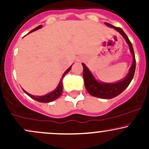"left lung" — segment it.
Returning <instances> with one entry per match:
<instances>
[{
    "label": "left lung",
    "instance_id": "1",
    "mask_svg": "<svg viewBox=\"0 0 149 149\" xmlns=\"http://www.w3.org/2000/svg\"><path fill=\"white\" fill-rule=\"evenodd\" d=\"M105 24L109 27H111V28H113L118 32H119V33H120V35L124 38L127 45H129L130 50L133 57L132 64L129 72L123 79L120 80L118 82H116V83H103V82H99L95 79V77L90 72L88 68L85 66V64L83 63L82 64L83 66V78H84L85 87L90 95L101 99H112L122 93L130 85L134 75L135 68H136V60H135L134 52L132 45L131 42L130 41L127 35L122 30V29L114 26L109 23H105Z\"/></svg>",
    "mask_w": 149,
    "mask_h": 149
}]
</instances>
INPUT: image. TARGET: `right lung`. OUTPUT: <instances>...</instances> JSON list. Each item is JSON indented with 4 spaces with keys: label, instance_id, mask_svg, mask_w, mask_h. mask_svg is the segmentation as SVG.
Here are the masks:
<instances>
[{
    "label": "right lung",
    "instance_id": "add662e5",
    "mask_svg": "<svg viewBox=\"0 0 149 149\" xmlns=\"http://www.w3.org/2000/svg\"><path fill=\"white\" fill-rule=\"evenodd\" d=\"M42 25L38 26H37L36 28H35L34 29L31 31L29 33H31V32L35 31L39 29H40V28H42ZM71 66H70L69 69L66 70V71L64 73V74L62 75V77H61L59 85H57V87L56 88L55 90H53L52 92H49V93L47 94V95H43V96H34V95H30L29 93H28L27 92H26L24 90H23L24 92L27 95H29V96L30 97H31L32 99H33L34 100L37 101V102H42V103H48V102H52V101L56 100L57 99L59 98V97H60L61 94H62V90H63L62 80H63V78H64V76L66 74V73L69 72V71L71 69Z\"/></svg>",
    "mask_w": 149,
    "mask_h": 149
}]
</instances>
